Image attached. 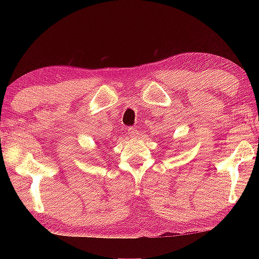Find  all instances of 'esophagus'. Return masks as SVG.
I'll return each mask as SVG.
<instances>
[{"instance_id":"esophagus-1","label":"esophagus","mask_w":259,"mask_h":259,"mask_svg":"<svg viewBox=\"0 0 259 259\" xmlns=\"http://www.w3.org/2000/svg\"><path fill=\"white\" fill-rule=\"evenodd\" d=\"M127 133L130 134L131 138H134V139L139 137V131H138L136 127H130V128L127 130Z\"/></svg>"}]
</instances>
